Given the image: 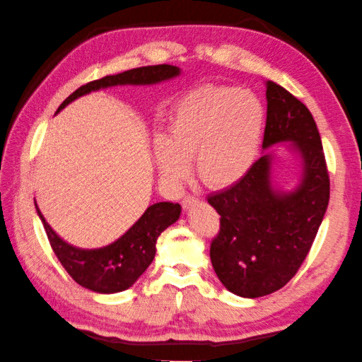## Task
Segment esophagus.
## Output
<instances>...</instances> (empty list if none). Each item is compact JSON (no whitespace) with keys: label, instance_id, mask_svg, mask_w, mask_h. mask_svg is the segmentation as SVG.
Returning <instances> with one entry per match:
<instances>
[{"label":"esophagus","instance_id":"esophagus-1","mask_svg":"<svg viewBox=\"0 0 362 362\" xmlns=\"http://www.w3.org/2000/svg\"><path fill=\"white\" fill-rule=\"evenodd\" d=\"M197 197H195V195H186V197L185 199H182V202H181V205L182 206H185V209L187 210V209H191V206L195 204V202H197Z\"/></svg>","mask_w":362,"mask_h":362}]
</instances>
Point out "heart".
Here are the masks:
<instances>
[{"label":"heart","mask_w":362,"mask_h":362,"mask_svg":"<svg viewBox=\"0 0 362 362\" xmlns=\"http://www.w3.org/2000/svg\"><path fill=\"white\" fill-rule=\"evenodd\" d=\"M266 112L257 94L235 86H200L177 100L168 136L153 141V156L170 185L186 180L195 157L210 187H229L252 170L263 141Z\"/></svg>","instance_id":"b5f03b06"}]
</instances>
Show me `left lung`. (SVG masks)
Instances as JSON below:
<instances>
[{
  "instance_id": "8db88e82",
  "label": "left lung",
  "mask_w": 362,
  "mask_h": 362,
  "mask_svg": "<svg viewBox=\"0 0 362 362\" xmlns=\"http://www.w3.org/2000/svg\"><path fill=\"white\" fill-rule=\"evenodd\" d=\"M263 149L292 142L301 157V181L292 192L271 185L272 156L221 192L209 195L220 215L210 259L218 279L239 297L258 298L297 274L329 205L330 181L321 136L306 105L274 81H266Z\"/></svg>"
}]
</instances>
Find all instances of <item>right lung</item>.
Segmentation results:
<instances>
[{
  "label": "right lung",
  "mask_w": 362,
  "mask_h": 362,
  "mask_svg": "<svg viewBox=\"0 0 362 362\" xmlns=\"http://www.w3.org/2000/svg\"><path fill=\"white\" fill-rule=\"evenodd\" d=\"M177 75H180V69L168 64L147 65V67L127 70L123 74L107 75L80 86L59 105L57 112L76 98L98 91L100 88L117 85H156L163 80L175 78ZM37 211L52 252L56 253L57 259L70 277L81 287L90 288L93 292L115 293L132 287L142 272L149 268L156 257V242L158 235L177 221L181 215V205L171 202L151 205L120 239L107 247L94 248V250H85V248H76L67 244L46 223L38 206Z\"/></svg>",
  "instance_id": "add662e5"
}]
</instances>
